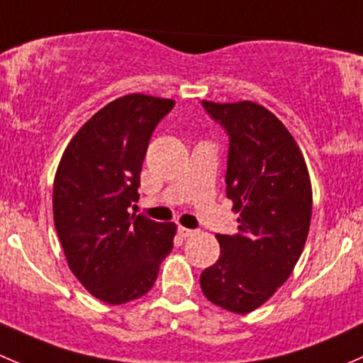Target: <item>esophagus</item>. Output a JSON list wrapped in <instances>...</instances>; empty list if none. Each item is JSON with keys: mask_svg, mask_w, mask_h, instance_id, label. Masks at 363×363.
Here are the masks:
<instances>
[{"mask_svg": "<svg viewBox=\"0 0 363 363\" xmlns=\"http://www.w3.org/2000/svg\"><path fill=\"white\" fill-rule=\"evenodd\" d=\"M195 234V230H191V228H186V227H179V235L181 238H189V235Z\"/></svg>", "mask_w": 363, "mask_h": 363, "instance_id": "esophagus-1", "label": "esophagus"}]
</instances>
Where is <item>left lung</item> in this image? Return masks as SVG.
Returning a JSON list of instances; mask_svg holds the SVG:
<instances>
[{"label": "left lung", "mask_w": 363, "mask_h": 363, "mask_svg": "<svg viewBox=\"0 0 363 363\" xmlns=\"http://www.w3.org/2000/svg\"><path fill=\"white\" fill-rule=\"evenodd\" d=\"M207 113L227 131V199L239 232L218 234L220 259L200 275L203 296L234 314L266 303L289 279L312 218L307 163L286 125L252 101L211 103Z\"/></svg>", "instance_id": "left-lung-1"}]
</instances>
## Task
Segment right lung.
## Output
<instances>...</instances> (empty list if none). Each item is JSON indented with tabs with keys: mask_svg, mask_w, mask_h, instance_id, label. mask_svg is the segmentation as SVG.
Here are the masks:
<instances>
[{
	"mask_svg": "<svg viewBox=\"0 0 363 363\" xmlns=\"http://www.w3.org/2000/svg\"><path fill=\"white\" fill-rule=\"evenodd\" d=\"M175 101L129 94L97 111L67 145L52 186V216L67 264L110 305L152 289L174 248L175 223L129 214L157 122Z\"/></svg>",
	"mask_w": 363,
	"mask_h": 363,
	"instance_id": "right-lung-1",
	"label": "right lung"
}]
</instances>
